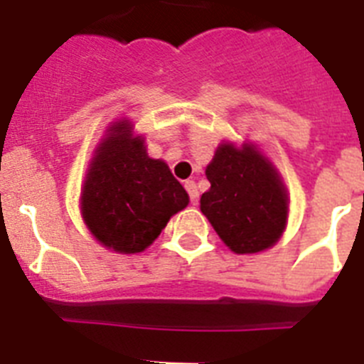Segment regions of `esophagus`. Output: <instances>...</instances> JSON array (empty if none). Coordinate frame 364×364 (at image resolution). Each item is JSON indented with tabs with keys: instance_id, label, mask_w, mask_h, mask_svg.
Listing matches in <instances>:
<instances>
[{
	"instance_id": "1",
	"label": "esophagus",
	"mask_w": 364,
	"mask_h": 364,
	"mask_svg": "<svg viewBox=\"0 0 364 364\" xmlns=\"http://www.w3.org/2000/svg\"><path fill=\"white\" fill-rule=\"evenodd\" d=\"M185 188H187L188 196H191V203H192V205H196L198 198H200V194H198L196 183H194V181H185Z\"/></svg>"
}]
</instances>
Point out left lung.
Wrapping results in <instances>:
<instances>
[{
	"label": "left lung",
	"mask_w": 364,
	"mask_h": 364,
	"mask_svg": "<svg viewBox=\"0 0 364 364\" xmlns=\"http://www.w3.org/2000/svg\"><path fill=\"white\" fill-rule=\"evenodd\" d=\"M200 209L235 253L272 248L285 231L289 196L274 164L253 144L222 142L205 170Z\"/></svg>",
	"instance_id": "obj_1"
}]
</instances>
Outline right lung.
Returning <instances> with one entry per match:
<instances>
[{
  "mask_svg": "<svg viewBox=\"0 0 364 364\" xmlns=\"http://www.w3.org/2000/svg\"><path fill=\"white\" fill-rule=\"evenodd\" d=\"M188 194L161 159L146 154L129 120L107 129L94 151L81 192V215L97 242L118 253L144 252Z\"/></svg>",
  "mask_w": 364,
  "mask_h": 364,
  "instance_id": "obj_1",
  "label": "right lung"
}]
</instances>
